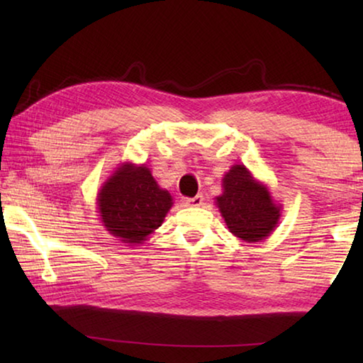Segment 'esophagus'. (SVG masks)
<instances>
[{
	"label": "esophagus",
	"instance_id": "obj_1",
	"mask_svg": "<svg viewBox=\"0 0 363 363\" xmlns=\"http://www.w3.org/2000/svg\"><path fill=\"white\" fill-rule=\"evenodd\" d=\"M186 205L187 206H201L203 205V195H195L192 199H187L186 200Z\"/></svg>",
	"mask_w": 363,
	"mask_h": 363
}]
</instances>
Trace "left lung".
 <instances>
[{
  "instance_id": "left-lung-1",
  "label": "left lung",
  "mask_w": 363,
  "mask_h": 363,
  "mask_svg": "<svg viewBox=\"0 0 363 363\" xmlns=\"http://www.w3.org/2000/svg\"><path fill=\"white\" fill-rule=\"evenodd\" d=\"M214 200L229 232L247 243L267 238L281 216V205L245 164H233L227 171L223 177V194Z\"/></svg>"
}]
</instances>
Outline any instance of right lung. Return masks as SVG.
I'll list each match as a JSON object with an SVG mask.
<instances>
[{
	"instance_id": "right-lung-1",
	"label": "right lung",
	"mask_w": 363,
	"mask_h": 363,
	"mask_svg": "<svg viewBox=\"0 0 363 363\" xmlns=\"http://www.w3.org/2000/svg\"><path fill=\"white\" fill-rule=\"evenodd\" d=\"M97 213L108 233L130 247L144 243L163 224L173 196L145 164L123 162L97 194Z\"/></svg>"
}]
</instances>
